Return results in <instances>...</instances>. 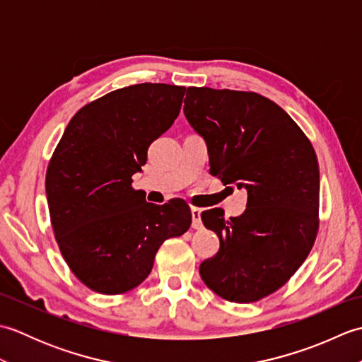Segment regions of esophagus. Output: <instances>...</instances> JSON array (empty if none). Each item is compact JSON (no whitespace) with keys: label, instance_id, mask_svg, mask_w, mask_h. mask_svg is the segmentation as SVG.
I'll return each instance as SVG.
<instances>
[{"label":"esophagus","instance_id":"34e87169","mask_svg":"<svg viewBox=\"0 0 362 362\" xmlns=\"http://www.w3.org/2000/svg\"><path fill=\"white\" fill-rule=\"evenodd\" d=\"M201 216H202V210L193 206V209H191V218H193V227L194 228H201L202 227Z\"/></svg>","mask_w":362,"mask_h":362}]
</instances>
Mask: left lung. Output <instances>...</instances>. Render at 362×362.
Returning a JSON list of instances; mask_svg holds the SVG:
<instances>
[{"mask_svg":"<svg viewBox=\"0 0 362 362\" xmlns=\"http://www.w3.org/2000/svg\"><path fill=\"white\" fill-rule=\"evenodd\" d=\"M183 113L204 138L211 175L247 191L241 216L202 213L219 250L199 272L219 297L257 302L294 275L316 240V152L281 107L257 93L189 87Z\"/></svg>","mask_w":362,"mask_h":362,"instance_id":"1","label":"left lung"}]
</instances>
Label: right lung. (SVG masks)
I'll use <instances>...</instances> for the list:
<instances>
[{
	"label": "right lung",
	"mask_w": 362,
	"mask_h": 362,
	"mask_svg": "<svg viewBox=\"0 0 362 362\" xmlns=\"http://www.w3.org/2000/svg\"><path fill=\"white\" fill-rule=\"evenodd\" d=\"M185 87L136 83L87 104L68 122L46 171V199L60 252L101 294L136 288L165 240L191 226L182 199L146 202L130 187L149 144L179 117Z\"/></svg>",
	"instance_id": "right-lung-1"
}]
</instances>
